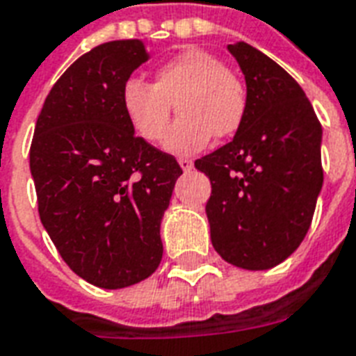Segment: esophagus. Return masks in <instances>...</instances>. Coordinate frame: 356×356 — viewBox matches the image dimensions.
Here are the masks:
<instances>
[{
    "mask_svg": "<svg viewBox=\"0 0 356 356\" xmlns=\"http://www.w3.org/2000/svg\"><path fill=\"white\" fill-rule=\"evenodd\" d=\"M178 165H180L181 167V170H191L193 169V161L191 159H187V158H180L178 159Z\"/></svg>",
    "mask_w": 356,
    "mask_h": 356,
    "instance_id": "esophagus-1",
    "label": "esophagus"
}]
</instances>
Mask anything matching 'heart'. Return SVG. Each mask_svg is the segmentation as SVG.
Wrapping results in <instances>:
<instances>
[{
  "instance_id": "obj_1",
  "label": "heart",
  "mask_w": 356,
  "mask_h": 356,
  "mask_svg": "<svg viewBox=\"0 0 356 356\" xmlns=\"http://www.w3.org/2000/svg\"><path fill=\"white\" fill-rule=\"evenodd\" d=\"M120 102L131 128L148 143L163 139L175 103L181 118L167 136L165 150L178 156L200 152L213 135H234L247 113L241 79L200 48L181 49L161 63L152 85L129 78L122 85Z\"/></svg>"
}]
</instances>
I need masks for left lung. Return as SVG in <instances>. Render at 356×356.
I'll list each match as a JSON object with an SVG mask.
<instances>
[{
  "instance_id": "left-lung-1",
  "label": "left lung",
  "mask_w": 356,
  "mask_h": 356,
  "mask_svg": "<svg viewBox=\"0 0 356 356\" xmlns=\"http://www.w3.org/2000/svg\"><path fill=\"white\" fill-rule=\"evenodd\" d=\"M247 85V113L234 139L195 161L211 181V245L249 271L282 264L301 245L323 186L321 137L296 79L247 42L228 44Z\"/></svg>"
}]
</instances>
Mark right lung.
<instances>
[{
	"instance_id": "1",
	"label": "right lung",
	"mask_w": 356,
	"mask_h": 356,
	"mask_svg": "<svg viewBox=\"0 0 356 356\" xmlns=\"http://www.w3.org/2000/svg\"><path fill=\"white\" fill-rule=\"evenodd\" d=\"M150 55L139 38L96 46L66 68L37 118L29 167L38 216L76 275L104 290L158 269L159 227L180 165L135 137L120 92Z\"/></svg>"
}]
</instances>
